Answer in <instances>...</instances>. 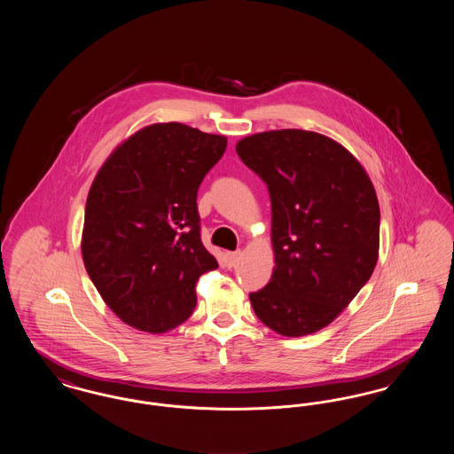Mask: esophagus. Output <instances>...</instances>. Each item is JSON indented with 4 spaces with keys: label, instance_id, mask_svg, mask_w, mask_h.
<instances>
[{
    "label": "esophagus",
    "instance_id": "esophagus-1",
    "mask_svg": "<svg viewBox=\"0 0 454 454\" xmlns=\"http://www.w3.org/2000/svg\"><path fill=\"white\" fill-rule=\"evenodd\" d=\"M239 252H226V255H224V259H226V265L230 267V269H233L235 265L238 263V260H239Z\"/></svg>",
    "mask_w": 454,
    "mask_h": 454
}]
</instances>
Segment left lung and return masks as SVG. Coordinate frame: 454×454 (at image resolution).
Listing matches in <instances>:
<instances>
[{"label": "left lung", "mask_w": 454, "mask_h": 454, "mask_svg": "<svg viewBox=\"0 0 454 454\" xmlns=\"http://www.w3.org/2000/svg\"><path fill=\"white\" fill-rule=\"evenodd\" d=\"M267 184L276 267L250 294L260 322L284 337L332 324L369 281L380 255V204L361 161L335 139L302 129L237 143Z\"/></svg>", "instance_id": "left-lung-1"}]
</instances>
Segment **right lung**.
Masks as SVG:
<instances>
[{"label": "right lung", "mask_w": 454, "mask_h": 454, "mask_svg": "<svg viewBox=\"0 0 454 454\" xmlns=\"http://www.w3.org/2000/svg\"><path fill=\"white\" fill-rule=\"evenodd\" d=\"M226 145V136L158 122L122 141L95 175L82 257L102 300L132 328L165 333L184 324L199 278L216 269L195 200Z\"/></svg>", "instance_id": "add662e5"}]
</instances>
